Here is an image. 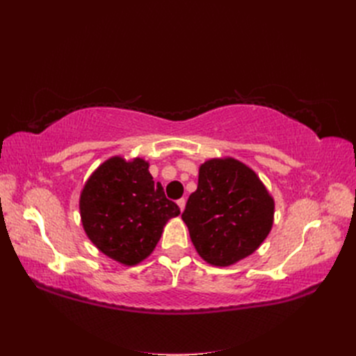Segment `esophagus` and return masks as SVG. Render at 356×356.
I'll use <instances>...</instances> for the list:
<instances>
[{
    "mask_svg": "<svg viewBox=\"0 0 356 356\" xmlns=\"http://www.w3.org/2000/svg\"><path fill=\"white\" fill-rule=\"evenodd\" d=\"M177 203H178L179 209H181V211H184V208H186V199H179Z\"/></svg>",
    "mask_w": 356,
    "mask_h": 356,
    "instance_id": "obj_1",
    "label": "esophagus"
}]
</instances>
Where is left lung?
Instances as JSON below:
<instances>
[{"label": "left lung", "mask_w": 356, "mask_h": 356, "mask_svg": "<svg viewBox=\"0 0 356 356\" xmlns=\"http://www.w3.org/2000/svg\"><path fill=\"white\" fill-rule=\"evenodd\" d=\"M181 217L203 260L229 267L255 252L270 233L275 200L241 160L209 159L199 168L197 190Z\"/></svg>", "instance_id": "1"}]
</instances>
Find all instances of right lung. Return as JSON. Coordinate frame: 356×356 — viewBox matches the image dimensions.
<instances>
[{
  "label": "right lung",
  "instance_id": "obj_1",
  "mask_svg": "<svg viewBox=\"0 0 356 356\" xmlns=\"http://www.w3.org/2000/svg\"><path fill=\"white\" fill-rule=\"evenodd\" d=\"M149 163L141 157L105 160L80 193V217L90 242L123 266L152 255L170 218L181 213L154 184Z\"/></svg>",
  "mask_w": 356,
  "mask_h": 356
}]
</instances>
